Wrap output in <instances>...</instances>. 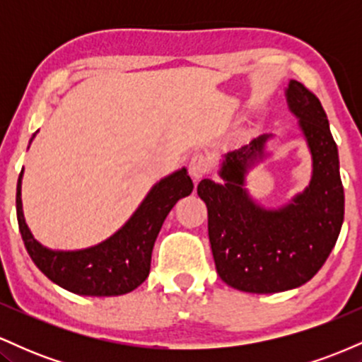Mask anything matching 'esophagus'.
I'll use <instances>...</instances> for the list:
<instances>
[{
  "label": "esophagus",
  "instance_id": "1",
  "mask_svg": "<svg viewBox=\"0 0 362 362\" xmlns=\"http://www.w3.org/2000/svg\"><path fill=\"white\" fill-rule=\"evenodd\" d=\"M209 170H211V161L207 160L204 155L192 156V160H190L189 163V172H190V177H192L195 182L201 180L202 177H206L207 173H209Z\"/></svg>",
  "mask_w": 362,
  "mask_h": 362
}]
</instances>
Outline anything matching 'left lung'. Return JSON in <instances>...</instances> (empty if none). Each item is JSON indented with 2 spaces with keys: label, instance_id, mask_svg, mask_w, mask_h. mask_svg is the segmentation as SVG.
<instances>
[{
  "label": "left lung",
  "instance_id": "obj_1",
  "mask_svg": "<svg viewBox=\"0 0 362 362\" xmlns=\"http://www.w3.org/2000/svg\"><path fill=\"white\" fill-rule=\"evenodd\" d=\"M311 156V177L301 192L279 207L252 197L247 177L271 153L276 136L260 132L223 153L218 175L204 178L197 194L207 206V231L216 271L231 288L272 294L308 282L330 255L344 223V187L337 144L322 103L300 81L284 88Z\"/></svg>",
  "mask_w": 362,
  "mask_h": 362
}]
</instances>
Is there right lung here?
<instances>
[{
    "label": "right lung",
    "instance_id": "1",
    "mask_svg": "<svg viewBox=\"0 0 362 362\" xmlns=\"http://www.w3.org/2000/svg\"><path fill=\"white\" fill-rule=\"evenodd\" d=\"M22 178L23 170L16 184V218L25 248L54 284L80 296H120L143 284L165 218L194 189L187 168L177 170L158 180L131 218L107 240L80 250H54L35 240L25 223Z\"/></svg>",
    "mask_w": 362,
    "mask_h": 362
}]
</instances>
